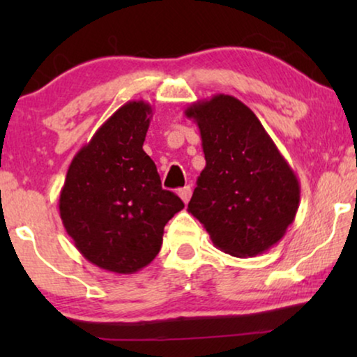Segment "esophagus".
<instances>
[{"instance_id":"1","label":"esophagus","mask_w":357,"mask_h":357,"mask_svg":"<svg viewBox=\"0 0 357 357\" xmlns=\"http://www.w3.org/2000/svg\"><path fill=\"white\" fill-rule=\"evenodd\" d=\"M178 197L183 199L185 204H187L190 202V198H192V187H190V185H187V187L180 188L178 190Z\"/></svg>"}]
</instances>
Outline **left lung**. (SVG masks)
Returning <instances> with one entry per match:
<instances>
[{
    "instance_id": "1",
    "label": "left lung",
    "mask_w": 357,
    "mask_h": 357,
    "mask_svg": "<svg viewBox=\"0 0 357 357\" xmlns=\"http://www.w3.org/2000/svg\"><path fill=\"white\" fill-rule=\"evenodd\" d=\"M202 135L206 165L188 203L219 250L257 257L284 237L301 185L257 115L236 97L216 94L185 110Z\"/></svg>"
}]
</instances>
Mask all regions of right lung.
I'll list each match as a JSON object with an SVG mask.
<instances>
[{"label": "right lung", "instance_id": "add662e5", "mask_svg": "<svg viewBox=\"0 0 357 357\" xmlns=\"http://www.w3.org/2000/svg\"><path fill=\"white\" fill-rule=\"evenodd\" d=\"M151 116L144 100L121 105L73 158L60 193L63 226L81 255L119 275L154 260L165 224L183 209L143 151Z\"/></svg>", "mask_w": 357, "mask_h": 357}]
</instances>
